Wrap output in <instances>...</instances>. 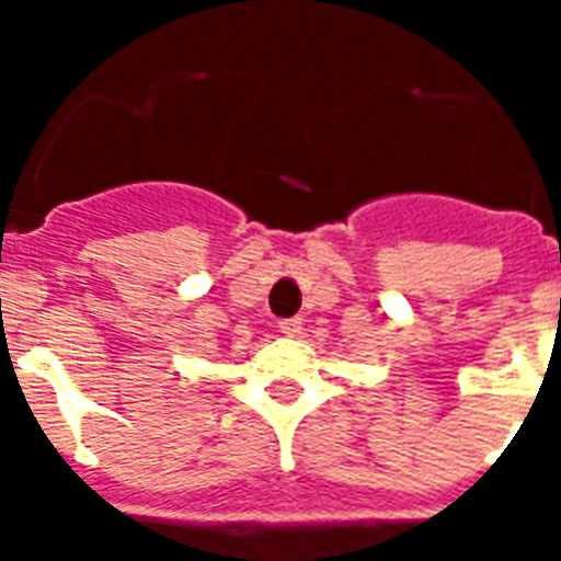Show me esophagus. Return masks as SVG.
<instances>
[{
  "label": "esophagus",
  "mask_w": 561,
  "mask_h": 561,
  "mask_svg": "<svg viewBox=\"0 0 561 561\" xmlns=\"http://www.w3.org/2000/svg\"><path fill=\"white\" fill-rule=\"evenodd\" d=\"M277 331L280 334H297L300 331V317H289V320H277Z\"/></svg>",
  "instance_id": "obj_1"
}]
</instances>
